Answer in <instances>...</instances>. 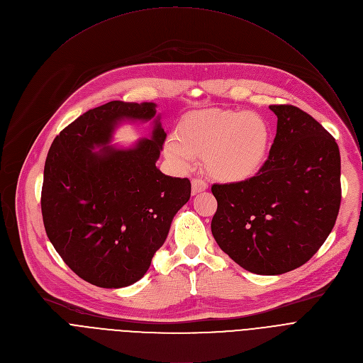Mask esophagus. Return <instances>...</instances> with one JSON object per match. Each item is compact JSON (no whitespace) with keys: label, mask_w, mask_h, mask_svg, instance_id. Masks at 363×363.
<instances>
[{"label":"esophagus","mask_w":363,"mask_h":363,"mask_svg":"<svg viewBox=\"0 0 363 363\" xmlns=\"http://www.w3.org/2000/svg\"><path fill=\"white\" fill-rule=\"evenodd\" d=\"M192 194L195 195V194H199V192H203L205 189H208V184H206L205 181H202V179H198V178H195V179H192Z\"/></svg>","instance_id":"esophagus-1"}]
</instances>
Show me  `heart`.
Wrapping results in <instances>:
<instances>
[{
  "label": "heart",
  "instance_id": "heart-1",
  "mask_svg": "<svg viewBox=\"0 0 363 363\" xmlns=\"http://www.w3.org/2000/svg\"><path fill=\"white\" fill-rule=\"evenodd\" d=\"M272 132L269 123L254 112L205 109L186 115L175 136L165 140L167 158L181 171L192 167L196 157L211 178L242 182L258 174L267 160Z\"/></svg>",
  "mask_w": 363,
  "mask_h": 363
}]
</instances>
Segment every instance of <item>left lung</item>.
<instances>
[{
	"instance_id": "1",
	"label": "left lung",
	"mask_w": 363,
	"mask_h": 363,
	"mask_svg": "<svg viewBox=\"0 0 363 363\" xmlns=\"http://www.w3.org/2000/svg\"><path fill=\"white\" fill-rule=\"evenodd\" d=\"M277 133L255 177L214 184L211 221L220 248L247 272L277 276L313 257L340 206V153L335 138L291 105H272Z\"/></svg>"
}]
</instances>
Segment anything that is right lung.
<instances>
[{
  "instance_id": "right-lung-1",
  "label": "right lung",
  "mask_w": 363,
  "mask_h": 363,
  "mask_svg": "<svg viewBox=\"0 0 363 363\" xmlns=\"http://www.w3.org/2000/svg\"><path fill=\"white\" fill-rule=\"evenodd\" d=\"M154 121L149 140L108 143L122 121ZM167 133L152 101L113 100L79 116L51 143L41 213L48 240L83 280L121 289L140 280L191 196L188 178L157 168Z\"/></svg>"
}]
</instances>
